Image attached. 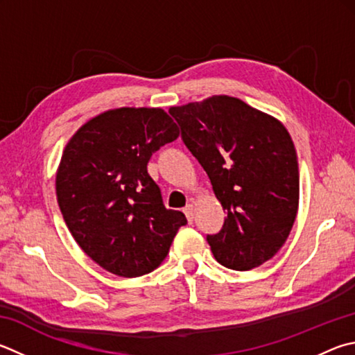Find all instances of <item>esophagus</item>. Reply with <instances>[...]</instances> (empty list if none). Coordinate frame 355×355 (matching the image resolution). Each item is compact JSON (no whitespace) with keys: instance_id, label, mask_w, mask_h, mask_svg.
Here are the masks:
<instances>
[{"instance_id":"1","label":"esophagus","mask_w":355,"mask_h":355,"mask_svg":"<svg viewBox=\"0 0 355 355\" xmlns=\"http://www.w3.org/2000/svg\"><path fill=\"white\" fill-rule=\"evenodd\" d=\"M183 212L186 214V217H188V220H189V223H192V220H194V205H188L186 206V208L183 209Z\"/></svg>"}]
</instances>
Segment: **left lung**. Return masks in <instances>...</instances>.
<instances>
[{
  "mask_svg": "<svg viewBox=\"0 0 355 355\" xmlns=\"http://www.w3.org/2000/svg\"><path fill=\"white\" fill-rule=\"evenodd\" d=\"M169 113L227 214L222 230L206 236L217 262L251 270L272 259L287 241L300 200L298 159L286 127L230 96Z\"/></svg>",
  "mask_w": 355,
  "mask_h": 355,
  "instance_id": "1",
  "label": "left lung"
}]
</instances>
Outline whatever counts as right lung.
Instances as JSON below:
<instances>
[{
    "mask_svg": "<svg viewBox=\"0 0 355 355\" xmlns=\"http://www.w3.org/2000/svg\"><path fill=\"white\" fill-rule=\"evenodd\" d=\"M178 138L161 108H116L69 139L57 171V202L79 247L107 272L137 278L169 253L183 212L167 209L147 163Z\"/></svg>",
    "mask_w": 355,
    "mask_h": 355,
    "instance_id": "1",
    "label": "right lung"
}]
</instances>
